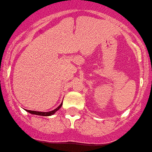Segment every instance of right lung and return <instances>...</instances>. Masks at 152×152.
Masks as SVG:
<instances>
[{"mask_svg":"<svg viewBox=\"0 0 152 152\" xmlns=\"http://www.w3.org/2000/svg\"><path fill=\"white\" fill-rule=\"evenodd\" d=\"M61 106H62V103L60 105V106H58V107L56 108V109H55V110H52V111H50V112H47V113H44V112H37V111H32V110H27V112L30 113L32 114H36V115H39V116H51V115H53V114H54L57 111V110L60 109V108L61 107Z\"/></svg>","mask_w":152,"mask_h":152,"instance_id":"1","label":"right lung"}]
</instances>
